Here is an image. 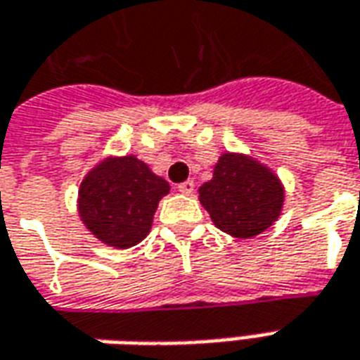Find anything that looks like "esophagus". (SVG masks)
Segmentation results:
<instances>
[{"instance_id":"1","label":"esophagus","mask_w":360,"mask_h":360,"mask_svg":"<svg viewBox=\"0 0 360 360\" xmlns=\"http://www.w3.org/2000/svg\"><path fill=\"white\" fill-rule=\"evenodd\" d=\"M178 192H182V194H192L194 192V180H186L182 184H178Z\"/></svg>"}]
</instances>
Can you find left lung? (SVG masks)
Instances as JSON below:
<instances>
[{"instance_id":"1","label":"left lung","mask_w":360,"mask_h":360,"mask_svg":"<svg viewBox=\"0 0 360 360\" xmlns=\"http://www.w3.org/2000/svg\"><path fill=\"white\" fill-rule=\"evenodd\" d=\"M200 202L216 228L233 238H253L267 230L283 208V186L252 156L226 152L214 178L200 186Z\"/></svg>"}]
</instances>
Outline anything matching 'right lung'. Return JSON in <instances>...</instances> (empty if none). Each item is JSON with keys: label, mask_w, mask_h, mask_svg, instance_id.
<instances>
[{"label": "right lung", "mask_w": 360, "mask_h": 360, "mask_svg": "<svg viewBox=\"0 0 360 360\" xmlns=\"http://www.w3.org/2000/svg\"><path fill=\"white\" fill-rule=\"evenodd\" d=\"M168 192V182L136 156L107 158L81 182L79 216L101 242L127 250L148 236L158 202Z\"/></svg>", "instance_id": "obj_1"}]
</instances>
